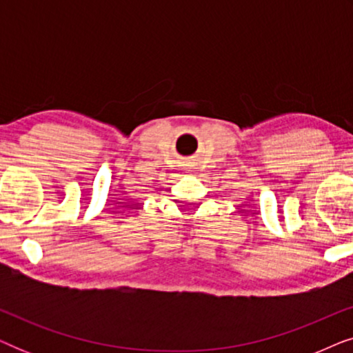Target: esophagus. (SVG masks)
Wrapping results in <instances>:
<instances>
[{"mask_svg": "<svg viewBox=\"0 0 353 353\" xmlns=\"http://www.w3.org/2000/svg\"><path fill=\"white\" fill-rule=\"evenodd\" d=\"M185 168H186V172H192V170H191V168H194V167H191V165H188V167H185Z\"/></svg>", "mask_w": 353, "mask_h": 353, "instance_id": "esophagus-1", "label": "esophagus"}]
</instances>
